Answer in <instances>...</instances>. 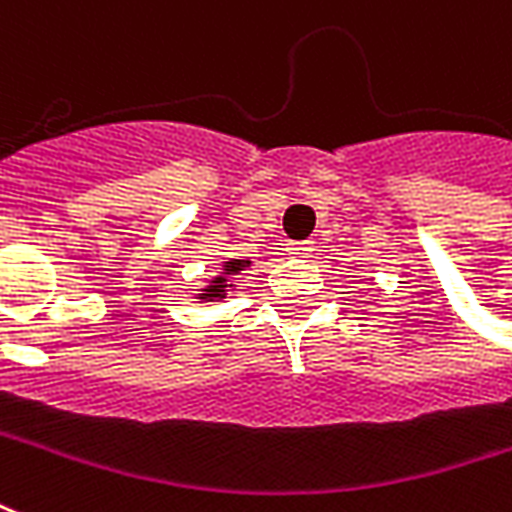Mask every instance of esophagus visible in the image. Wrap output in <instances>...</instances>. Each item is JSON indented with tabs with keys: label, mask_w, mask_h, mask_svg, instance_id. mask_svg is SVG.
Listing matches in <instances>:
<instances>
[{
	"label": "esophagus",
	"mask_w": 512,
	"mask_h": 512,
	"mask_svg": "<svg viewBox=\"0 0 512 512\" xmlns=\"http://www.w3.org/2000/svg\"><path fill=\"white\" fill-rule=\"evenodd\" d=\"M287 252L293 257H309L312 255V241H290Z\"/></svg>",
	"instance_id": "1"
}]
</instances>
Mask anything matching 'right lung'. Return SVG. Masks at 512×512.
I'll return each instance as SVG.
<instances>
[{"mask_svg": "<svg viewBox=\"0 0 512 512\" xmlns=\"http://www.w3.org/2000/svg\"><path fill=\"white\" fill-rule=\"evenodd\" d=\"M241 266H244L241 260H233V263H227L225 271H227V274H236V271H241ZM206 293H208V298H225V279L219 276L217 282L208 287Z\"/></svg>", "mask_w": 512, "mask_h": 512, "instance_id": "right-lung-1", "label": "right lung"}]
</instances>
